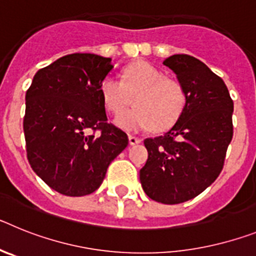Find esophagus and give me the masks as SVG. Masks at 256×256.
I'll return each instance as SVG.
<instances>
[{
    "mask_svg": "<svg viewBox=\"0 0 256 256\" xmlns=\"http://www.w3.org/2000/svg\"><path fill=\"white\" fill-rule=\"evenodd\" d=\"M128 140H130V144H132V146H134V144H137L141 142V138L136 137V136H128Z\"/></svg>",
    "mask_w": 256,
    "mask_h": 256,
    "instance_id": "1",
    "label": "esophagus"
}]
</instances>
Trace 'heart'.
<instances>
[{
	"label": "heart",
	"mask_w": 256,
	"mask_h": 256,
	"mask_svg": "<svg viewBox=\"0 0 256 256\" xmlns=\"http://www.w3.org/2000/svg\"><path fill=\"white\" fill-rule=\"evenodd\" d=\"M100 94L105 108L119 114L132 102L134 108L115 119L119 128L138 132L155 126L162 130L173 126L186 105V92L178 80L164 76L162 72L146 61H137L123 72V82L108 76L100 83Z\"/></svg>",
	"instance_id": "b5f03b06"
}]
</instances>
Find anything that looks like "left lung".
<instances>
[{"label": "left lung", "mask_w": 256, "mask_h": 256, "mask_svg": "<svg viewBox=\"0 0 256 256\" xmlns=\"http://www.w3.org/2000/svg\"><path fill=\"white\" fill-rule=\"evenodd\" d=\"M162 64L184 88L186 105L168 132L144 140L148 159L140 180L148 198L173 205L196 198L218 178L234 136V101L202 61L173 55Z\"/></svg>", "instance_id": "1"}]
</instances>
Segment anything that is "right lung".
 <instances>
[{"mask_svg":"<svg viewBox=\"0 0 256 256\" xmlns=\"http://www.w3.org/2000/svg\"><path fill=\"white\" fill-rule=\"evenodd\" d=\"M112 68L110 58L72 54L38 70L26 91V156L38 177L58 194L96 191L110 162L128 146L126 133L108 123L100 94Z\"/></svg>","mask_w":256,"mask_h":256,"instance_id":"right-lung-1","label":"right lung"}]
</instances>
